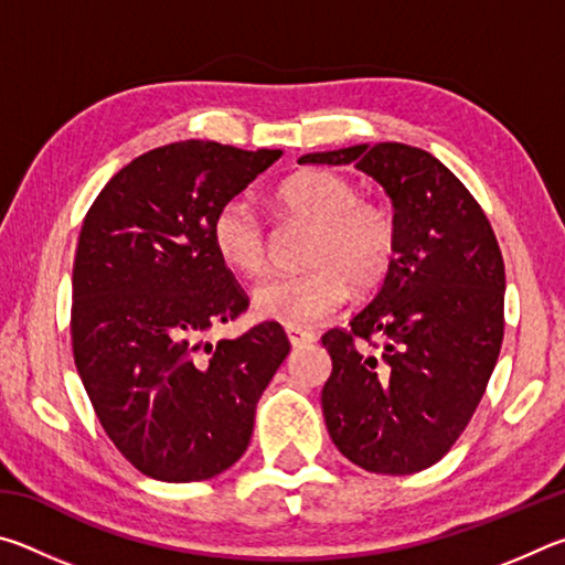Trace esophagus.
Instances as JSON below:
<instances>
[{"label":"esophagus","mask_w":565,"mask_h":565,"mask_svg":"<svg viewBox=\"0 0 565 565\" xmlns=\"http://www.w3.org/2000/svg\"><path fill=\"white\" fill-rule=\"evenodd\" d=\"M286 337H289V343L296 349V347H306V343H313L317 341V337H313L311 331L306 329H296V327H289L286 329Z\"/></svg>","instance_id":"1"}]
</instances>
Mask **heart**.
<instances>
[{
  "mask_svg": "<svg viewBox=\"0 0 565 565\" xmlns=\"http://www.w3.org/2000/svg\"><path fill=\"white\" fill-rule=\"evenodd\" d=\"M284 214L311 224L299 274H276L256 284L254 313L284 327H306L327 319L349 296L369 294L386 279L398 252L394 209L381 199L359 196L349 177L331 169H303L274 191ZM212 244L228 269L244 276L264 271L269 234L264 218L242 196L216 209Z\"/></svg>",
  "mask_w": 565,
  "mask_h": 565,
  "instance_id": "1",
  "label": "heart"
}]
</instances>
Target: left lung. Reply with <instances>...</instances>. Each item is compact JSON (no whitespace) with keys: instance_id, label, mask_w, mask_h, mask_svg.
I'll return each instance as SVG.
<instances>
[{"instance_id":"8db88e82","label":"left lung","mask_w":565,"mask_h":565,"mask_svg":"<svg viewBox=\"0 0 565 565\" xmlns=\"http://www.w3.org/2000/svg\"><path fill=\"white\" fill-rule=\"evenodd\" d=\"M301 164H353L394 202L398 252L349 329L321 337L331 441L371 473L424 471L451 451L486 394L503 341V256L489 216L424 149L381 141Z\"/></svg>"}]
</instances>
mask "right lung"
Returning <instances> with one entry per match:
<instances>
[{
    "instance_id": "add662e5",
    "label": "right lung",
    "mask_w": 565,
    "mask_h": 565,
    "mask_svg": "<svg viewBox=\"0 0 565 565\" xmlns=\"http://www.w3.org/2000/svg\"><path fill=\"white\" fill-rule=\"evenodd\" d=\"M279 157L202 139L151 149L117 171L84 216L74 363L111 444L157 481H204L234 466L291 349L276 321L206 341L248 309L214 252L212 218Z\"/></svg>"
}]
</instances>
